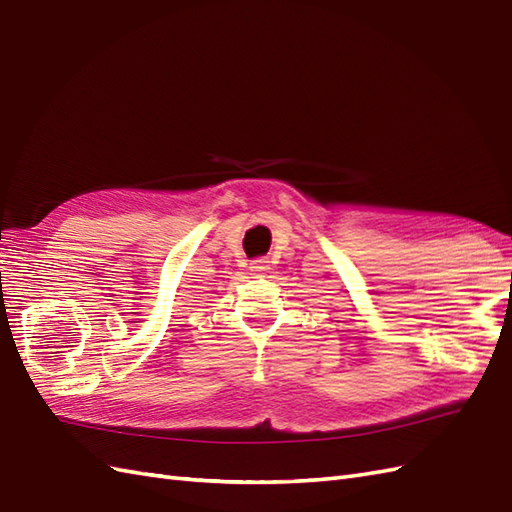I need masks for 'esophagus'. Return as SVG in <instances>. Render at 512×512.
I'll use <instances>...</instances> for the list:
<instances>
[{
    "instance_id": "obj_1",
    "label": "esophagus",
    "mask_w": 512,
    "mask_h": 512,
    "mask_svg": "<svg viewBox=\"0 0 512 512\" xmlns=\"http://www.w3.org/2000/svg\"><path fill=\"white\" fill-rule=\"evenodd\" d=\"M251 270H253V274H264V272L268 270V261H266V259H257V261H253Z\"/></svg>"
}]
</instances>
